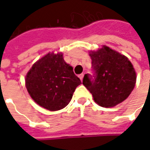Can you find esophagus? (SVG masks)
Here are the masks:
<instances>
[{
  "mask_svg": "<svg viewBox=\"0 0 150 150\" xmlns=\"http://www.w3.org/2000/svg\"><path fill=\"white\" fill-rule=\"evenodd\" d=\"M79 77L80 78V80H83V77H84V74H80V75H79Z\"/></svg>",
  "mask_w": 150,
  "mask_h": 150,
  "instance_id": "1",
  "label": "esophagus"
}]
</instances>
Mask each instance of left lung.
Wrapping results in <instances>:
<instances>
[{"label": "left lung", "instance_id": "1", "mask_svg": "<svg viewBox=\"0 0 150 150\" xmlns=\"http://www.w3.org/2000/svg\"><path fill=\"white\" fill-rule=\"evenodd\" d=\"M89 53L96 74L94 79L85 75L83 85L95 102L110 108L125 100L136 83V72L129 59L106 45Z\"/></svg>", "mask_w": 150, "mask_h": 150}]
</instances>
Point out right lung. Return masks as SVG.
<instances>
[{"instance_id":"1","label":"right lung","mask_w":150,"mask_h":150,"mask_svg":"<svg viewBox=\"0 0 150 150\" xmlns=\"http://www.w3.org/2000/svg\"><path fill=\"white\" fill-rule=\"evenodd\" d=\"M25 80L32 100L50 111L65 108L71 100L75 88L81 84L61 52H50L38 59L27 72Z\"/></svg>"}]
</instances>
